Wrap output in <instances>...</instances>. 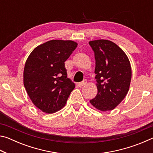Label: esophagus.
I'll return each mask as SVG.
<instances>
[{"label": "esophagus", "instance_id": "obj_1", "mask_svg": "<svg viewBox=\"0 0 153 153\" xmlns=\"http://www.w3.org/2000/svg\"><path fill=\"white\" fill-rule=\"evenodd\" d=\"M86 81H83V82H79V84H78V85L79 86H84V85H86Z\"/></svg>", "mask_w": 153, "mask_h": 153}]
</instances>
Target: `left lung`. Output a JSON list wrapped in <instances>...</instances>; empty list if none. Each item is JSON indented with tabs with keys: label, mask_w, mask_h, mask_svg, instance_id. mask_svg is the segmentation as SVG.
Returning a JSON list of instances; mask_svg holds the SVG:
<instances>
[{
	"label": "left lung",
	"mask_w": 153,
	"mask_h": 153,
	"mask_svg": "<svg viewBox=\"0 0 153 153\" xmlns=\"http://www.w3.org/2000/svg\"><path fill=\"white\" fill-rule=\"evenodd\" d=\"M89 44L94 52L98 89L90 102L100 111H111L128 94L131 78L130 63L122 49L110 40H93Z\"/></svg>",
	"instance_id": "8db88e82"
}]
</instances>
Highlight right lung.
<instances>
[{
    "instance_id": "add662e5",
    "label": "right lung",
    "mask_w": 153,
    "mask_h": 153,
    "mask_svg": "<svg viewBox=\"0 0 153 153\" xmlns=\"http://www.w3.org/2000/svg\"><path fill=\"white\" fill-rule=\"evenodd\" d=\"M71 40H53L37 46L28 56L24 84L36 107L46 113L63 108L75 84L67 78L65 61L76 48Z\"/></svg>"
}]
</instances>
